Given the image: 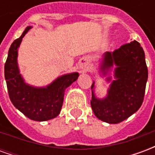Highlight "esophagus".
<instances>
[{"instance_id": "esophagus-1", "label": "esophagus", "mask_w": 155, "mask_h": 155, "mask_svg": "<svg viewBox=\"0 0 155 155\" xmlns=\"http://www.w3.org/2000/svg\"><path fill=\"white\" fill-rule=\"evenodd\" d=\"M82 62H83V63H82V68H83L84 70H87L88 69L87 62L84 61V60H83V61H82Z\"/></svg>"}]
</instances>
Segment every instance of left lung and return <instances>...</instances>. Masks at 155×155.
<instances>
[{
  "label": "left lung",
  "instance_id": "8db88e82",
  "mask_svg": "<svg viewBox=\"0 0 155 155\" xmlns=\"http://www.w3.org/2000/svg\"><path fill=\"white\" fill-rule=\"evenodd\" d=\"M114 64L116 65L115 80L111 83L107 97L99 100L92 91L91 101L95 116L109 124L120 123L140 109L148 80L144 51L138 41L123 45L112 53L106 52L101 64L104 74Z\"/></svg>",
  "mask_w": 155,
  "mask_h": 155
}]
</instances>
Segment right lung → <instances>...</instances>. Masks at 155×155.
<instances>
[{"instance_id": "add662e5", "label": "right lung", "mask_w": 155, "mask_h": 155, "mask_svg": "<svg viewBox=\"0 0 155 155\" xmlns=\"http://www.w3.org/2000/svg\"><path fill=\"white\" fill-rule=\"evenodd\" d=\"M13 41L5 63V78L10 100L16 109L35 121H45L56 117L61 112L65 89L77 80L79 74H64L45 88H35L26 84L19 73L17 65L18 47L28 32Z\"/></svg>"}]
</instances>
